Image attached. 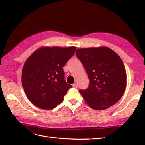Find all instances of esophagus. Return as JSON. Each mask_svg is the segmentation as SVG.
<instances>
[{"label": "esophagus", "mask_w": 145, "mask_h": 145, "mask_svg": "<svg viewBox=\"0 0 145 145\" xmlns=\"http://www.w3.org/2000/svg\"><path fill=\"white\" fill-rule=\"evenodd\" d=\"M72 86H73V87H75V88H77V87H78V83H76V82H75V83L72 84Z\"/></svg>", "instance_id": "1"}]
</instances>
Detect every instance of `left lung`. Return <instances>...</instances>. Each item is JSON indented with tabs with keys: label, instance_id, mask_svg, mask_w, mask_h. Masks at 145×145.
Returning a JSON list of instances; mask_svg holds the SVG:
<instances>
[{
	"label": "left lung",
	"instance_id": "8db88e82",
	"mask_svg": "<svg viewBox=\"0 0 145 145\" xmlns=\"http://www.w3.org/2000/svg\"><path fill=\"white\" fill-rule=\"evenodd\" d=\"M76 53L90 81L88 88L80 91L87 104L104 110L116 103L126 88V71L120 57L106 47L79 48Z\"/></svg>",
	"mask_w": 145,
	"mask_h": 145
}]
</instances>
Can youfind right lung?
Here are the masks:
<instances>
[{
  "label": "right lung",
  "mask_w": 145,
  "mask_h": 145,
  "mask_svg": "<svg viewBox=\"0 0 145 145\" xmlns=\"http://www.w3.org/2000/svg\"><path fill=\"white\" fill-rule=\"evenodd\" d=\"M76 47L38 48L26 60L21 81L29 100L42 109L51 110L62 103L72 85L64 80L63 67Z\"/></svg>",
  "instance_id": "obj_1"
}]
</instances>
